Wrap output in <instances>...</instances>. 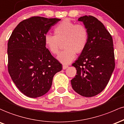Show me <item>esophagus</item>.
I'll return each mask as SVG.
<instances>
[{"label": "esophagus", "mask_w": 124, "mask_h": 124, "mask_svg": "<svg viewBox=\"0 0 124 124\" xmlns=\"http://www.w3.org/2000/svg\"><path fill=\"white\" fill-rule=\"evenodd\" d=\"M68 67H69V66H68V65H66V64L62 65V69H63V70L67 69Z\"/></svg>", "instance_id": "34e87169"}]
</instances>
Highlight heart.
<instances>
[{
    "label": "heart",
    "instance_id": "b5f03b06",
    "mask_svg": "<svg viewBox=\"0 0 124 124\" xmlns=\"http://www.w3.org/2000/svg\"><path fill=\"white\" fill-rule=\"evenodd\" d=\"M54 34H47L44 37L46 46L50 52L57 54L62 43L64 49L57 58L63 64H69L73 60L76 54L83 52L88 44V31L84 25L76 24L65 19L54 29Z\"/></svg>",
    "mask_w": 124,
    "mask_h": 124
}]
</instances>
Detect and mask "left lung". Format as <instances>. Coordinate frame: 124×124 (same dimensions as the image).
Segmentation results:
<instances>
[{
  "label": "left lung",
  "instance_id": "8db88e82",
  "mask_svg": "<svg viewBox=\"0 0 124 124\" xmlns=\"http://www.w3.org/2000/svg\"><path fill=\"white\" fill-rule=\"evenodd\" d=\"M88 31V44L72 64L77 74L71 80L73 90L85 97L102 92L115 69L113 40L109 31L97 18L84 16L78 19Z\"/></svg>",
  "mask_w": 124,
  "mask_h": 124
}]
</instances>
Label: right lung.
Segmentation results:
<instances>
[{
  "instance_id": "1",
  "label": "right lung",
  "mask_w": 124,
  "mask_h": 124,
  "mask_svg": "<svg viewBox=\"0 0 124 124\" xmlns=\"http://www.w3.org/2000/svg\"><path fill=\"white\" fill-rule=\"evenodd\" d=\"M61 19L32 16L14 29L8 43V71L18 89L30 98L49 91L62 64L46 47L44 37Z\"/></svg>"
}]
</instances>
